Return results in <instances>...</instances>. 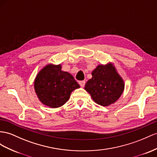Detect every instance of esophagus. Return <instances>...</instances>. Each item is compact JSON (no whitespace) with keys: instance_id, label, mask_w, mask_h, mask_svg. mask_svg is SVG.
I'll return each mask as SVG.
<instances>
[{"instance_id":"obj_1","label":"esophagus","mask_w":157,"mask_h":157,"mask_svg":"<svg viewBox=\"0 0 157 157\" xmlns=\"http://www.w3.org/2000/svg\"><path fill=\"white\" fill-rule=\"evenodd\" d=\"M79 84L82 87H83L85 86V84H86V82L85 81H79Z\"/></svg>"}]
</instances>
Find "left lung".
I'll use <instances>...</instances> for the list:
<instances>
[{
	"instance_id": "1",
	"label": "left lung",
	"mask_w": 157,
	"mask_h": 157,
	"mask_svg": "<svg viewBox=\"0 0 157 157\" xmlns=\"http://www.w3.org/2000/svg\"><path fill=\"white\" fill-rule=\"evenodd\" d=\"M124 87L122 78L109 64L99 65L92 71V78L86 83L85 90L96 103L107 106L119 98Z\"/></svg>"
}]
</instances>
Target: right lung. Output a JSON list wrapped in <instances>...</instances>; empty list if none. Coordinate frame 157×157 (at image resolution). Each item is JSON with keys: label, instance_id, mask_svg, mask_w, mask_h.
<instances>
[{"label": "right lung", "instance_id": "right-lung-1", "mask_svg": "<svg viewBox=\"0 0 157 157\" xmlns=\"http://www.w3.org/2000/svg\"><path fill=\"white\" fill-rule=\"evenodd\" d=\"M79 87L70 73L62 71L60 65L46 66L39 72L34 82L35 91L40 101L52 108L65 104L71 92Z\"/></svg>", "mask_w": 157, "mask_h": 157}]
</instances>
